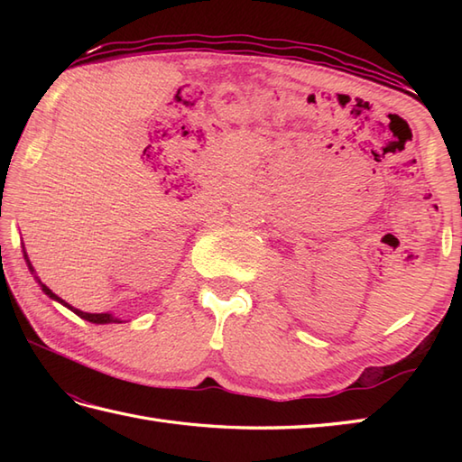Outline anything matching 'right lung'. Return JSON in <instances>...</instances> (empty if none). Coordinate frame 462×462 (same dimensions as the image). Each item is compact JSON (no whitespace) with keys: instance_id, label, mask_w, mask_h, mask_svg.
I'll return each instance as SVG.
<instances>
[{"instance_id":"obj_1","label":"right lung","mask_w":462,"mask_h":462,"mask_svg":"<svg viewBox=\"0 0 462 462\" xmlns=\"http://www.w3.org/2000/svg\"><path fill=\"white\" fill-rule=\"evenodd\" d=\"M23 258H25V262H27V268H29V272L33 273L35 282L39 283V288H42V291L45 293V296H49V298H51L53 301H59V303H61V306H65L67 310H71L73 313H77V316L83 318V319H87V321H91V323H99V326H103V323H121V319L116 318V316H113V313H109V311H106V313H87V311H81V310L73 308L71 303H67L65 300L59 298L57 293H53L51 290H49V288L45 286V283H43L42 280H39V276H35V270H33V266H32V262H29V258H27V252H25V248H23Z\"/></svg>"}]
</instances>
